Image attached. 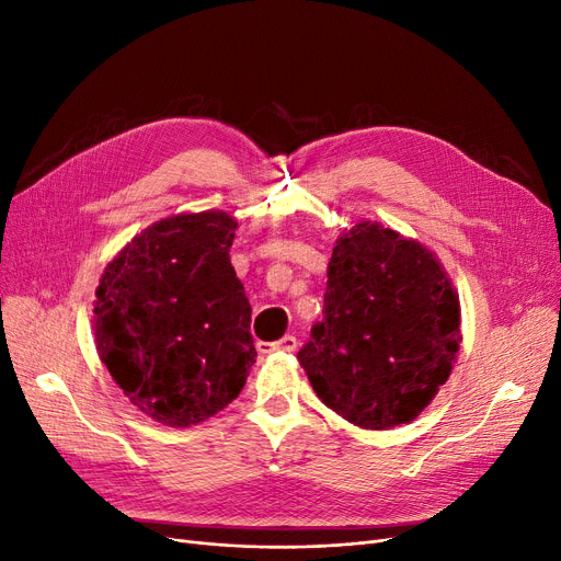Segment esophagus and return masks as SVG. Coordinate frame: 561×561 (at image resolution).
<instances>
[{
	"mask_svg": "<svg viewBox=\"0 0 561 561\" xmlns=\"http://www.w3.org/2000/svg\"><path fill=\"white\" fill-rule=\"evenodd\" d=\"M296 348H298V339L294 334L282 336L279 341H275V344H265V341L259 344L261 353H294Z\"/></svg>",
	"mask_w": 561,
	"mask_h": 561,
	"instance_id": "34e87169",
	"label": "esophagus"
}]
</instances>
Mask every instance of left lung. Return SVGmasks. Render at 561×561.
<instances>
[{
  "label": "left lung",
  "instance_id": "left-lung-1",
  "mask_svg": "<svg viewBox=\"0 0 561 561\" xmlns=\"http://www.w3.org/2000/svg\"><path fill=\"white\" fill-rule=\"evenodd\" d=\"M325 319L298 362L316 397L369 431L410 424L447 382L460 348V302L424 242L364 220L328 263Z\"/></svg>",
  "mask_w": 561,
  "mask_h": 561
}]
</instances>
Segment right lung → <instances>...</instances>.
Instances as JSON below:
<instances>
[{
  "mask_svg": "<svg viewBox=\"0 0 561 561\" xmlns=\"http://www.w3.org/2000/svg\"><path fill=\"white\" fill-rule=\"evenodd\" d=\"M236 229L225 210L162 217L116 252L95 288V351L158 424L217 415L256 362L252 307L229 259Z\"/></svg>",
  "mask_w": 561,
  "mask_h": 561,
  "instance_id": "right-lung-1",
  "label": "right lung"
}]
</instances>
